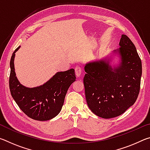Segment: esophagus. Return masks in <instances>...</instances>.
Masks as SVG:
<instances>
[{
  "instance_id": "obj_1",
  "label": "esophagus",
  "mask_w": 150,
  "mask_h": 150,
  "mask_svg": "<svg viewBox=\"0 0 150 150\" xmlns=\"http://www.w3.org/2000/svg\"><path fill=\"white\" fill-rule=\"evenodd\" d=\"M75 75L77 76V77H80L81 75V73H82V68L79 66H77L75 68Z\"/></svg>"
}]
</instances>
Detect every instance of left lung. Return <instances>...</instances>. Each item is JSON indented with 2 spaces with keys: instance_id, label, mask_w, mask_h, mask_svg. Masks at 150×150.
I'll use <instances>...</instances> for the list:
<instances>
[{
  "instance_id": "obj_1",
  "label": "left lung",
  "mask_w": 150,
  "mask_h": 150,
  "mask_svg": "<svg viewBox=\"0 0 150 150\" xmlns=\"http://www.w3.org/2000/svg\"><path fill=\"white\" fill-rule=\"evenodd\" d=\"M122 63L112 69L104 61L85 65L83 79L85 97L96 116L112 118L120 116L136 102L140 88L142 62L136 47L126 35L120 41Z\"/></svg>"
}]
</instances>
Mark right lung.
Returning a JSON list of instances; mask_svg holds the SVG:
<instances>
[{"label":"right lung","instance_id":"right-lung-1","mask_svg":"<svg viewBox=\"0 0 150 150\" xmlns=\"http://www.w3.org/2000/svg\"><path fill=\"white\" fill-rule=\"evenodd\" d=\"M15 50L10 65L9 87L12 97L22 112L30 118L45 121L56 116L62 110L68 88L76 79L75 70L58 72L40 87L27 88L22 86L16 77L14 59Z\"/></svg>","mask_w":150,"mask_h":150}]
</instances>
